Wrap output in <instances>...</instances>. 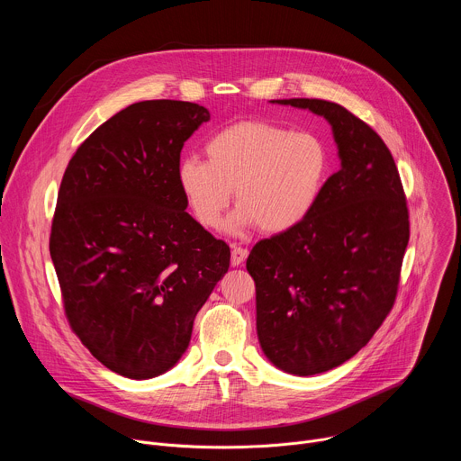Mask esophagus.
I'll return each mask as SVG.
<instances>
[{
    "mask_svg": "<svg viewBox=\"0 0 461 461\" xmlns=\"http://www.w3.org/2000/svg\"><path fill=\"white\" fill-rule=\"evenodd\" d=\"M248 257V249L240 248L239 244H231V267H242Z\"/></svg>",
    "mask_w": 461,
    "mask_h": 461,
    "instance_id": "34e87169",
    "label": "esophagus"
}]
</instances>
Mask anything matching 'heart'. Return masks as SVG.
Listing matches in <instances>:
<instances>
[{
    "label": "heart",
    "instance_id": "heart-1",
    "mask_svg": "<svg viewBox=\"0 0 461 461\" xmlns=\"http://www.w3.org/2000/svg\"><path fill=\"white\" fill-rule=\"evenodd\" d=\"M206 157L208 162L185 157L176 166L178 189L194 222L217 228L235 189L239 210L228 228L257 226L267 235L288 233L312 215L330 167L319 137L265 120L221 129L208 140Z\"/></svg>",
    "mask_w": 461,
    "mask_h": 461
}]
</instances>
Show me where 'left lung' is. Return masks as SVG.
I'll return each instance as SVG.
<instances>
[{
	"label": "left lung",
	"mask_w": 461,
	"mask_h": 461,
	"mask_svg": "<svg viewBox=\"0 0 461 461\" xmlns=\"http://www.w3.org/2000/svg\"><path fill=\"white\" fill-rule=\"evenodd\" d=\"M272 102L324 116L341 158L312 215L258 240L246 260L262 352L288 374L313 375L354 357L390 313L409 208L396 162L368 123L334 102Z\"/></svg>",
	"instance_id": "left-lung-1"
}]
</instances>
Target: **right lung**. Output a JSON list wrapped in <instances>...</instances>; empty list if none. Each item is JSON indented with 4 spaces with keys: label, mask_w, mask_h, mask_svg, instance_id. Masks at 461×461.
I'll list each match as a JSON object with an SVG mask.
<instances>
[{
    "label": "right lung",
    "mask_w": 461,
    "mask_h": 461,
    "mask_svg": "<svg viewBox=\"0 0 461 461\" xmlns=\"http://www.w3.org/2000/svg\"><path fill=\"white\" fill-rule=\"evenodd\" d=\"M210 111L146 100L104 122L63 173L50 258L63 310L109 370L149 379L185 352L193 321L230 268V246L185 212L184 142Z\"/></svg>",
    "instance_id": "1"
}]
</instances>
